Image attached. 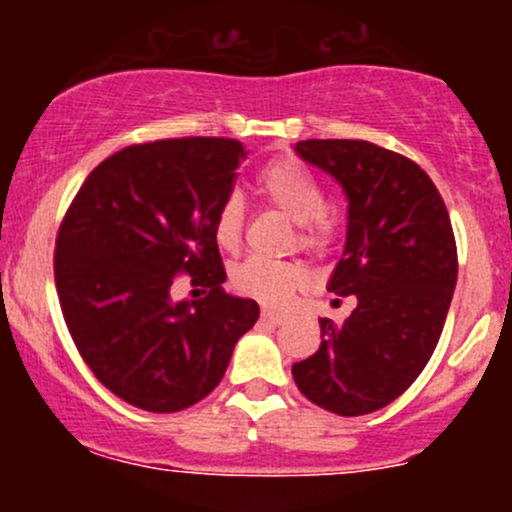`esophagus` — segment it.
I'll use <instances>...</instances> for the list:
<instances>
[{"label":"esophagus","instance_id":"1","mask_svg":"<svg viewBox=\"0 0 512 512\" xmlns=\"http://www.w3.org/2000/svg\"><path fill=\"white\" fill-rule=\"evenodd\" d=\"M262 320L272 322V325H281V322H286V315L276 313V310H272V308H262Z\"/></svg>","mask_w":512,"mask_h":512}]
</instances>
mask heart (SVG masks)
Returning <instances> with one entry per match:
<instances>
[{
	"label": "heart",
	"instance_id": "heart-1",
	"mask_svg": "<svg viewBox=\"0 0 512 512\" xmlns=\"http://www.w3.org/2000/svg\"><path fill=\"white\" fill-rule=\"evenodd\" d=\"M255 190L269 207L296 223V243L303 250L325 255L339 236L337 216L327 209L320 180L293 158H274L257 173ZM245 207L238 195H228L214 216V238L223 250L236 252L243 243ZM310 281L301 260H264L248 257L231 269V286L240 296L267 305H281Z\"/></svg>",
	"mask_w": 512,
	"mask_h": 512
}]
</instances>
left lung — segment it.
<instances>
[{
	"instance_id": "obj_1",
	"label": "left lung",
	"mask_w": 512,
	"mask_h": 512,
	"mask_svg": "<svg viewBox=\"0 0 512 512\" xmlns=\"http://www.w3.org/2000/svg\"><path fill=\"white\" fill-rule=\"evenodd\" d=\"M296 151L349 199L330 291L358 305L344 325L320 317V349L291 373L317 407L363 416L404 395L436 351L457 281L455 233L438 187L411 158L363 139H308Z\"/></svg>"
}]
</instances>
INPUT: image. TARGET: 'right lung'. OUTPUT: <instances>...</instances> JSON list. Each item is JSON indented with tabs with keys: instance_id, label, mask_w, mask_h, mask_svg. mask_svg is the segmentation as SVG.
Wrapping results in <instances>:
<instances>
[{
	"instance_id": "add662e5",
	"label": "right lung",
	"mask_w": 512,
	"mask_h": 512,
	"mask_svg": "<svg viewBox=\"0 0 512 512\" xmlns=\"http://www.w3.org/2000/svg\"><path fill=\"white\" fill-rule=\"evenodd\" d=\"M245 146L182 137L132 144L88 173L55 243L64 322L98 383L132 407L170 414L221 383L233 346L260 317L228 296L214 216ZM175 275L208 296L169 303Z\"/></svg>"
}]
</instances>
